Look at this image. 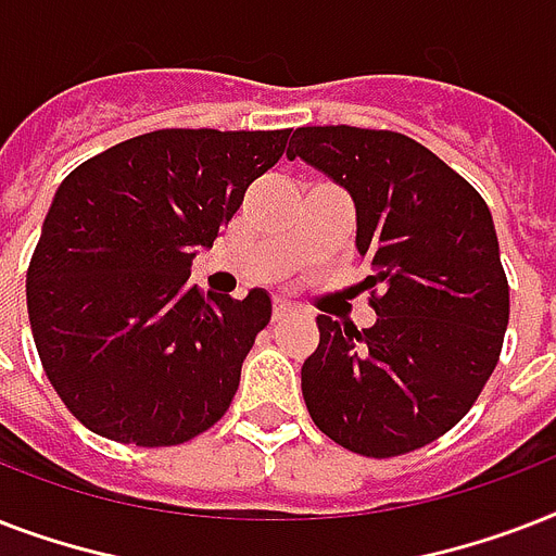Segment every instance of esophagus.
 Wrapping results in <instances>:
<instances>
[{
	"label": "esophagus",
	"instance_id": "1",
	"mask_svg": "<svg viewBox=\"0 0 556 556\" xmlns=\"http://www.w3.org/2000/svg\"><path fill=\"white\" fill-rule=\"evenodd\" d=\"M296 305H291L288 300H274V320H288V317H294Z\"/></svg>",
	"mask_w": 556,
	"mask_h": 556
}]
</instances>
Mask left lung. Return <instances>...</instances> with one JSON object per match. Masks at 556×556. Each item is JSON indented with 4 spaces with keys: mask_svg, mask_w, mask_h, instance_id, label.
Masks as SVG:
<instances>
[{
    "mask_svg": "<svg viewBox=\"0 0 556 556\" xmlns=\"http://www.w3.org/2000/svg\"><path fill=\"white\" fill-rule=\"evenodd\" d=\"M288 159L352 192L378 314L364 331L317 317L308 415L361 456L413 453L470 413L500 364L510 288L491 210L435 152L389 129L303 126Z\"/></svg>",
    "mask_w": 556,
    "mask_h": 556,
    "instance_id": "left-lung-1",
    "label": "left lung"
}]
</instances>
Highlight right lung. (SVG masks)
<instances>
[{"instance_id": "right-lung-1", "label": "right lung", "mask_w": 556, "mask_h": 556, "mask_svg": "<svg viewBox=\"0 0 556 556\" xmlns=\"http://www.w3.org/2000/svg\"><path fill=\"white\" fill-rule=\"evenodd\" d=\"M291 129H159L72 169L25 279L39 361L68 413L103 439L176 447L227 413L270 296L190 286L244 190Z\"/></svg>"}]
</instances>
